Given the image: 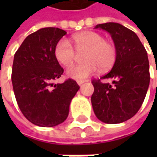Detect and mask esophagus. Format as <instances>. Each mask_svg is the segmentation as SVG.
Wrapping results in <instances>:
<instances>
[{"label": "esophagus", "mask_w": 157, "mask_h": 157, "mask_svg": "<svg viewBox=\"0 0 157 157\" xmlns=\"http://www.w3.org/2000/svg\"><path fill=\"white\" fill-rule=\"evenodd\" d=\"M88 80H78V81H77L78 83V86H81L82 84H84V83H86V82H87Z\"/></svg>", "instance_id": "esophagus-1"}]
</instances>
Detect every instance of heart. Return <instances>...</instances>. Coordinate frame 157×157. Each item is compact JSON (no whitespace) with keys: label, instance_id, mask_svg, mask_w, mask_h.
<instances>
[{"label":"heart","instance_id":"heart-1","mask_svg":"<svg viewBox=\"0 0 157 157\" xmlns=\"http://www.w3.org/2000/svg\"><path fill=\"white\" fill-rule=\"evenodd\" d=\"M71 40L77 52L85 51V62L73 65L67 71V74L74 79L83 80L96 72L99 67L101 71L111 69L116 61V47L100 34L85 31L74 35ZM77 52L67 40L61 39L55 46L54 56L60 64L68 67L76 59Z\"/></svg>","mask_w":157,"mask_h":157}]
</instances>
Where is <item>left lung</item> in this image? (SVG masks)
<instances>
[{
    "mask_svg": "<svg viewBox=\"0 0 157 157\" xmlns=\"http://www.w3.org/2000/svg\"><path fill=\"white\" fill-rule=\"evenodd\" d=\"M111 35L117 51L112 70L92 83L91 101L94 113L102 122L121 123L132 118L142 106L149 86V63L147 52L134 31L116 22L98 24ZM101 79H112L113 84Z\"/></svg>",
    "mask_w": 157,
    "mask_h": 157,
    "instance_id": "left-lung-1",
    "label": "left lung"
}]
</instances>
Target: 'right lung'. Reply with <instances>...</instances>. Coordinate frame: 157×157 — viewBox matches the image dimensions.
<instances>
[{
	"label": "right lung",
	"instance_id": "obj_1",
	"mask_svg": "<svg viewBox=\"0 0 157 157\" xmlns=\"http://www.w3.org/2000/svg\"><path fill=\"white\" fill-rule=\"evenodd\" d=\"M65 34L58 28L40 29L28 36L14 57L11 79L17 104L25 118L39 127L63 122L79 89L71 78L53 83L63 72L54 49Z\"/></svg>",
	"mask_w": 157,
	"mask_h": 157
}]
</instances>
